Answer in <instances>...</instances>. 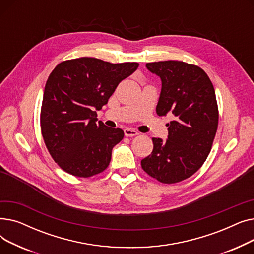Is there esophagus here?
Segmentation results:
<instances>
[{
	"mask_svg": "<svg viewBox=\"0 0 254 254\" xmlns=\"http://www.w3.org/2000/svg\"><path fill=\"white\" fill-rule=\"evenodd\" d=\"M125 135H126V137H134V136L139 135V132L134 128L127 127V128H125Z\"/></svg>",
	"mask_w": 254,
	"mask_h": 254,
	"instance_id": "1",
	"label": "esophagus"
}]
</instances>
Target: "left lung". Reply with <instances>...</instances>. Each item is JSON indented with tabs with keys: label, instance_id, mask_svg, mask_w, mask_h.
I'll list each match as a JSON object with an SVG mask.
<instances>
[{
	"label": "left lung",
	"instance_id": "8db88e82",
	"mask_svg": "<svg viewBox=\"0 0 254 254\" xmlns=\"http://www.w3.org/2000/svg\"><path fill=\"white\" fill-rule=\"evenodd\" d=\"M161 77L156 113L174 118L167 141L152 138L153 150L142 169L157 181L172 184L192 176L207 159L218 127V106L210 78L199 66L181 61L146 64Z\"/></svg>",
	"mask_w": 254,
	"mask_h": 254
}]
</instances>
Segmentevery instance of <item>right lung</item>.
<instances>
[{
	"instance_id": "right-lung-1",
	"label": "right lung",
	"mask_w": 254,
	"mask_h": 254,
	"mask_svg": "<svg viewBox=\"0 0 254 254\" xmlns=\"http://www.w3.org/2000/svg\"><path fill=\"white\" fill-rule=\"evenodd\" d=\"M138 65L79 58L60 63L50 73L40 125L48 152L64 172L88 178L108 168L112 148L125 132L97 123L95 109L108 103L117 85Z\"/></svg>"
}]
</instances>
